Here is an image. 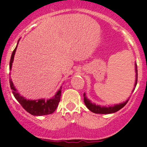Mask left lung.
<instances>
[{
    "instance_id": "obj_1",
    "label": "left lung",
    "mask_w": 147,
    "mask_h": 147,
    "mask_svg": "<svg viewBox=\"0 0 147 147\" xmlns=\"http://www.w3.org/2000/svg\"><path fill=\"white\" fill-rule=\"evenodd\" d=\"M136 82H135V87L137 84V80H138V69H137V65L136 64ZM135 90V87L133 89V92ZM84 101L85 103L86 106L89 109V110L92 111V112L95 113V114H111V113L117 112V111L120 110L122 108L125 106L126 103H127L128 100H126L125 102H124L122 103H119V104L114 105V106H109V107H106V106H100L98 105H95V103H92L90 101L89 99L86 97V94L84 93Z\"/></svg>"
}]
</instances>
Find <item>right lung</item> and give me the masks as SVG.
Here are the masks:
<instances>
[{"instance_id": "right-lung-1", "label": "right lung", "mask_w": 147, "mask_h": 147, "mask_svg": "<svg viewBox=\"0 0 147 147\" xmlns=\"http://www.w3.org/2000/svg\"><path fill=\"white\" fill-rule=\"evenodd\" d=\"M17 47L12 52L11 57L10 63H9V68L10 69L11 68L12 63H13V60H14V55H15ZM9 83H10L11 89L13 90V95L15 97L17 101L23 107L24 109L26 110L28 113H30L32 115L42 116L52 114L56 110L57 106H58L59 102L60 100V96H61V89L58 90L56 95L49 100H45L44 99H39V100H27L24 97L21 96L17 92V90L14 87L11 79H9Z\"/></svg>"}]
</instances>
